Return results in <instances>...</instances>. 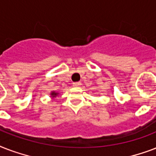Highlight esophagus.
Segmentation results:
<instances>
[{"label":"esophagus","instance_id":"esophagus-1","mask_svg":"<svg viewBox=\"0 0 156 156\" xmlns=\"http://www.w3.org/2000/svg\"><path fill=\"white\" fill-rule=\"evenodd\" d=\"M80 84H81V83H80V82H74V83H73V86L78 87V86H80Z\"/></svg>","mask_w":156,"mask_h":156}]
</instances>
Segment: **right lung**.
Returning a JSON list of instances; mask_svg holds the SVG:
<instances>
[{"label":"right lung","mask_w":156,"mask_h":156,"mask_svg":"<svg viewBox=\"0 0 156 156\" xmlns=\"http://www.w3.org/2000/svg\"><path fill=\"white\" fill-rule=\"evenodd\" d=\"M51 95H52V97L54 98V97H56L57 95H58V94H57V93H55V92H52Z\"/></svg>","instance_id":"obj_1"}]
</instances>
